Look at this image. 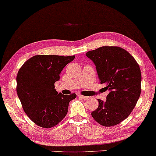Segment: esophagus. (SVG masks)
Masks as SVG:
<instances>
[{
	"label": "esophagus",
	"instance_id": "esophagus-1",
	"mask_svg": "<svg viewBox=\"0 0 156 156\" xmlns=\"http://www.w3.org/2000/svg\"><path fill=\"white\" fill-rule=\"evenodd\" d=\"M79 97H80L83 100H87L89 97H86V96H83V95H79Z\"/></svg>",
	"mask_w": 156,
	"mask_h": 156
}]
</instances>
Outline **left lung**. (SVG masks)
Masks as SVG:
<instances>
[{
  "instance_id": "8db88e82",
  "label": "left lung",
  "mask_w": 156,
  "mask_h": 156,
  "mask_svg": "<svg viewBox=\"0 0 156 156\" xmlns=\"http://www.w3.org/2000/svg\"><path fill=\"white\" fill-rule=\"evenodd\" d=\"M86 55L93 62L101 84L109 92L107 101L98 99V107L92 112V117L105 127L120 123L131 114L140 98V66L133 56L119 47L103 46Z\"/></svg>"
}]
</instances>
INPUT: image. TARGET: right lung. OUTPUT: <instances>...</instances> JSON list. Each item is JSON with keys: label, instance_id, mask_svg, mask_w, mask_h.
<instances>
[{"label": "right lung", "instance_id": "add662e5", "mask_svg": "<svg viewBox=\"0 0 156 156\" xmlns=\"http://www.w3.org/2000/svg\"><path fill=\"white\" fill-rule=\"evenodd\" d=\"M72 56L37 55L29 59L16 76V92L23 110L36 125L51 128L64 119L75 93L64 95L55 90L54 84Z\"/></svg>", "mask_w": 156, "mask_h": 156}]
</instances>
